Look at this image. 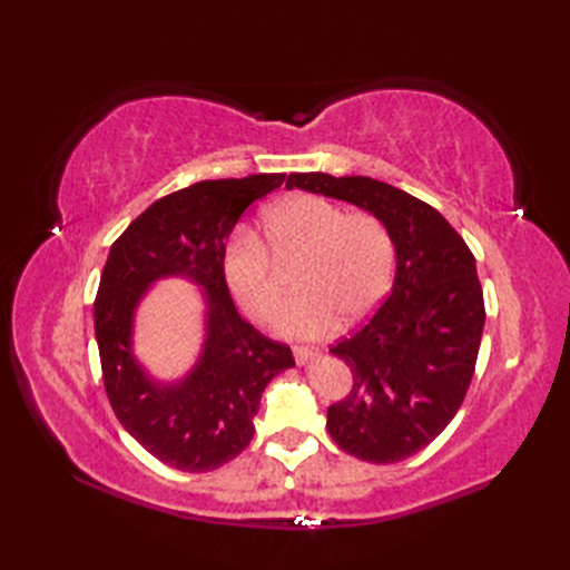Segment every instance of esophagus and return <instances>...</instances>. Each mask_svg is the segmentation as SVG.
<instances>
[{
  "label": "esophagus",
  "mask_w": 570,
  "mask_h": 570,
  "mask_svg": "<svg viewBox=\"0 0 570 570\" xmlns=\"http://www.w3.org/2000/svg\"><path fill=\"white\" fill-rule=\"evenodd\" d=\"M292 354H295L297 364H306L308 358H314L318 354V350L316 347H308V344H295V347H292Z\"/></svg>",
  "instance_id": "obj_1"
}]
</instances>
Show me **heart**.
Instances as JSON below:
<instances>
[{
    "instance_id": "obj_1",
    "label": "heart",
    "mask_w": 570,
    "mask_h": 570,
    "mask_svg": "<svg viewBox=\"0 0 570 570\" xmlns=\"http://www.w3.org/2000/svg\"><path fill=\"white\" fill-rule=\"evenodd\" d=\"M302 258L295 287L278 331L289 337L325 335L340 318L354 325L375 312L392 283L394 245L373 214H347L316 195H295L264 214L258 239L233 237L223 254V273L237 302L256 321H271L283 302L275 266Z\"/></svg>"
}]
</instances>
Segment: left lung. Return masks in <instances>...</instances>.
<instances>
[{"label":"left lung","mask_w":570,"mask_h":570,"mask_svg":"<svg viewBox=\"0 0 570 570\" xmlns=\"http://www.w3.org/2000/svg\"><path fill=\"white\" fill-rule=\"evenodd\" d=\"M285 187L356 204L392 237L390 295L331 350L350 366L352 390L327 406L325 428L361 461H404L450 425L469 392L485 325L475 256L438 209L387 183L289 174Z\"/></svg>","instance_id":"1"}]
</instances>
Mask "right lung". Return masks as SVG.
I'll return each instance as SVG.
<instances>
[{"label": "right lung", "mask_w": 570, "mask_h": 570, "mask_svg": "<svg viewBox=\"0 0 570 570\" xmlns=\"http://www.w3.org/2000/svg\"><path fill=\"white\" fill-rule=\"evenodd\" d=\"M285 174L202 180L154 202L111 245L95 299L101 377L116 419L170 469L206 473L254 435V413L275 375L295 366L287 344L237 314L223 273L226 239L247 206ZM183 274L202 284L207 340L180 384H154L131 356L134 308L151 282Z\"/></svg>", "instance_id": "add662e5"}]
</instances>
